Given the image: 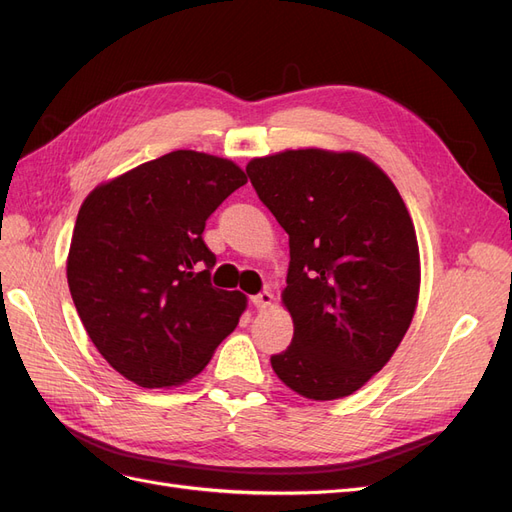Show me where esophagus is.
<instances>
[{"instance_id": "1", "label": "esophagus", "mask_w": 512, "mask_h": 512, "mask_svg": "<svg viewBox=\"0 0 512 512\" xmlns=\"http://www.w3.org/2000/svg\"><path fill=\"white\" fill-rule=\"evenodd\" d=\"M252 303L258 307V309H269L273 303H275V297L271 290H262L260 294H256V297H252Z\"/></svg>"}]
</instances>
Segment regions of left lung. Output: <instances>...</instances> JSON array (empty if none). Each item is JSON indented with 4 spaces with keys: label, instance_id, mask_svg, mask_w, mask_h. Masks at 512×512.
Listing matches in <instances>:
<instances>
[{
    "label": "left lung",
    "instance_id": "left-lung-1",
    "mask_svg": "<svg viewBox=\"0 0 512 512\" xmlns=\"http://www.w3.org/2000/svg\"><path fill=\"white\" fill-rule=\"evenodd\" d=\"M288 232L282 303L292 344L271 356L288 389L312 401L359 391L399 348L421 290V256L404 198L359 151L286 149L245 166Z\"/></svg>",
    "mask_w": 512,
    "mask_h": 512
}]
</instances>
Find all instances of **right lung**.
Instances as JSON below:
<instances>
[{"mask_svg": "<svg viewBox=\"0 0 512 512\" xmlns=\"http://www.w3.org/2000/svg\"><path fill=\"white\" fill-rule=\"evenodd\" d=\"M247 183L228 158L179 149L96 185L83 200L66 262L76 312L123 378L168 389L207 367L247 307L209 282V215Z\"/></svg>", "mask_w": 512, "mask_h": 512, "instance_id": "obj_1", "label": "right lung"}]
</instances>
